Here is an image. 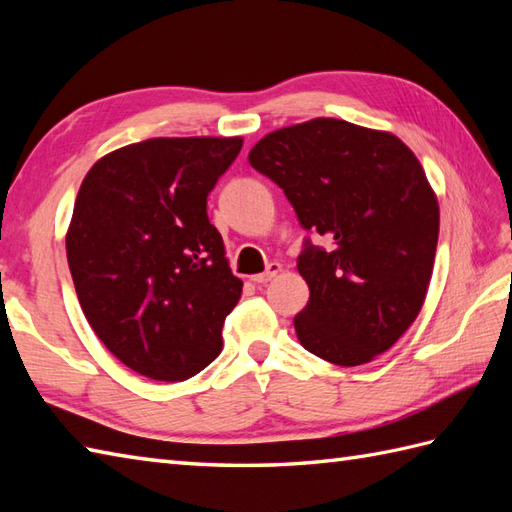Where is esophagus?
<instances>
[{"mask_svg":"<svg viewBox=\"0 0 512 512\" xmlns=\"http://www.w3.org/2000/svg\"><path fill=\"white\" fill-rule=\"evenodd\" d=\"M279 273H281V264L273 262V264L268 266L266 273H262V275H253V277H250V279H253L257 286H262V284H268V281H273V279H275Z\"/></svg>","mask_w":512,"mask_h":512,"instance_id":"1","label":"esophagus"}]
</instances>
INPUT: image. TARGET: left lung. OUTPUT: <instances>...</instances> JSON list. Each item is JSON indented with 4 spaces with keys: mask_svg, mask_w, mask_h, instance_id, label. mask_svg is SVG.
<instances>
[{
    "mask_svg": "<svg viewBox=\"0 0 512 512\" xmlns=\"http://www.w3.org/2000/svg\"><path fill=\"white\" fill-rule=\"evenodd\" d=\"M248 162L332 242L299 257L301 345L343 367L374 361L416 321L436 262L440 206L420 160L391 132L312 118L266 134Z\"/></svg>",
    "mask_w": 512,
    "mask_h": 512,
    "instance_id": "obj_1",
    "label": "left lung"
}]
</instances>
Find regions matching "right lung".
Returning a JSON list of instances; mask_svg holds the SVG:
<instances>
[{
    "label": "right lung",
    "mask_w": 512,
    "mask_h": 512,
    "mask_svg": "<svg viewBox=\"0 0 512 512\" xmlns=\"http://www.w3.org/2000/svg\"><path fill=\"white\" fill-rule=\"evenodd\" d=\"M242 136L149 138L105 154L76 195L65 233L85 319L118 361L178 383L222 352L242 297L206 198Z\"/></svg>",
    "instance_id": "right-lung-1"
}]
</instances>
